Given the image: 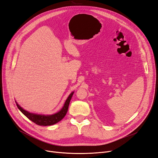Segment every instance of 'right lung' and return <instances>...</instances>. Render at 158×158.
I'll return each mask as SVG.
<instances>
[{"mask_svg": "<svg viewBox=\"0 0 158 158\" xmlns=\"http://www.w3.org/2000/svg\"><path fill=\"white\" fill-rule=\"evenodd\" d=\"M73 93L74 92H72L69 95V96H68V98L65 101V103L63 107L61 108L60 110L52 115H40V114L30 113L28 111L25 110H24L22 107H20L18 105L17 102H16V105L18 108L20 110V111L24 115H26L30 120H31L33 123H35V124L40 126H50V125L56 124V123H58L60 120H62L63 118L66 115L68 112V106H69L70 102Z\"/></svg>", "mask_w": 158, "mask_h": 158, "instance_id": "right-lung-1", "label": "right lung"}]
</instances>
